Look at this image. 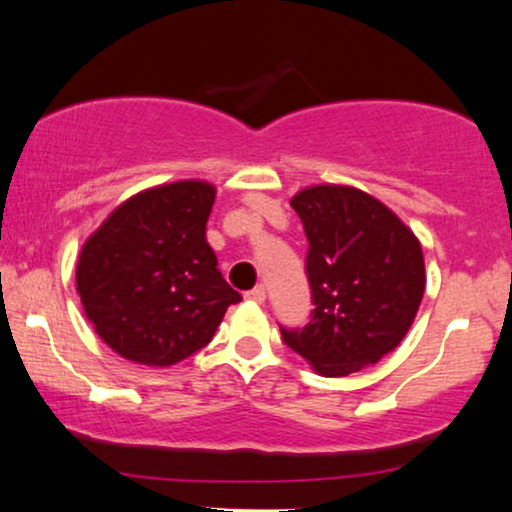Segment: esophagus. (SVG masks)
Segmentation results:
<instances>
[{
    "label": "esophagus",
    "mask_w": 512,
    "mask_h": 512,
    "mask_svg": "<svg viewBox=\"0 0 512 512\" xmlns=\"http://www.w3.org/2000/svg\"><path fill=\"white\" fill-rule=\"evenodd\" d=\"M245 299L248 302H255V304H262L264 299H267V292H264L262 285H257V288H252L250 292H245Z\"/></svg>",
    "instance_id": "esophagus-1"
}]
</instances>
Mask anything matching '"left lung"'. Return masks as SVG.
Here are the masks:
<instances>
[{"instance_id": "obj_1", "label": "left lung", "mask_w": 512, "mask_h": 512, "mask_svg": "<svg viewBox=\"0 0 512 512\" xmlns=\"http://www.w3.org/2000/svg\"><path fill=\"white\" fill-rule=\"evenodd\" d=\"M309 238L306 276L313 318L281 330L320 377H346L403 342L426 290L414 231L372 194L351 185H311L290 199Z\"/></svg>"}]
</instances>
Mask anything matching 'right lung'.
I'll use <instances>...</instances> for the list:
<instances>
[{
  "label": "right lung",
  "mask_w": 512,
  "mask_h": 512,
  "mask_svg": "<svg viewBox=\"0 0 512 512\" xmlns=\"http://www.w3.org/2000/svg\"><path fill=\"white\" fill-rule=\"evenodd\" d=\"M215 194L206 180L142 189L81 245V306L95 335L121 358L147 367L180 363L241 302L206 241Z\"/></svg>",
  "instance_id": "add662e5"
}]
</instances>
